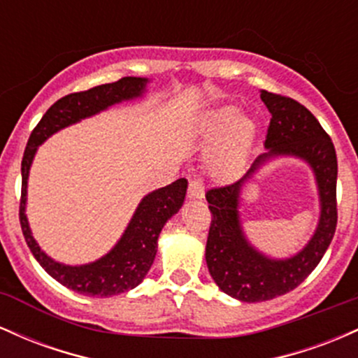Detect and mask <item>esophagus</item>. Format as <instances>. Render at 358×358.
Returning <instances> with one entry per match:
<instances>
[{"label": "esophagus", "mask_w": 358, "mask_h": 358, "mask_svg": "<svg viewBox=\"0 0 358 358\" xmlns=\"http://www.w3.org/2000/svg\"><path fill=\"white\" fill-rule=\"evenodd\" d=\"M205 185L202 180L195 178L188 183V199H203Z\"/></svg>", "instance_id": "1"}]
</instances>
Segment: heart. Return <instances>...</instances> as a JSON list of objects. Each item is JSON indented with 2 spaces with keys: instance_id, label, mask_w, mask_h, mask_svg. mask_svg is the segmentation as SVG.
Masks as SVG:
<instances>
[{
  "instance_id": "b5f03b06",
  "label": "heart",
  "mask_w": 358,
  "mask_h": 358,
  "mask_svg": "<svg viewBox=\"0 0 358 358\" xmlns=\"http://www.w3.org/2000/svg\"><path fill=\"white\" fill-rule=\"evenodd\" d=\"M239 109L222 106L210 110L202 122L205 138H219L208 151V166L220 178H232L244 166L254 138V122L237 117Z\"/></svg>"
}]
</instances>
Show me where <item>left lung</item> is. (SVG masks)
Returning <instances> with one entry per match:
<instances>
[{"mask_svg":"<svg viewBox=\"0 0 358 358\" xmlns=\"http://www.w3.org/2000/svg\"><path fill=\"white\" fill-rule=\"evenodd\" d=\"M261 99L271 113L264 143L268 151L257 156L239 182L210 188L205 193L212 213L205 249L208 271L225 294L245 303L268 301L301 285L327 252L338 219V165L331 138L318 119L298 101L268 90H261ZM281 154L298 155L314 168L322 212L319 227L303 251L289 259H271L254 250L245 239L236 208L241 185L259 166Z\"/></svg>","mask_w":358,"mask_h":358,"instance_id":"left-lung-1","label":"left lung"}]
</instances>
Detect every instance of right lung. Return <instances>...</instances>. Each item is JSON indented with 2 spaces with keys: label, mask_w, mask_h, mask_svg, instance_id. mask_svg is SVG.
<instances>
[{
  "label": "right lung",
  "mask_w": 358,
  "mask_h": 358,
  "mask_svg": "<svg viewBox=\"0 0 358 358\" xmlns=\"http://www.w3.org/2000/svg\"><path fill=\"white\" fill-rule=\"evenodd\" d=\"M146 82L148 79L141 77H122L113 84H102L62 97L43 114L38 124L31 131L28 145L24 148L22 159V200H20V224H22L24 241L40 266L53 279L84 296H114L133 289L145 279L155 261L159 232L166 220L182 208L188 182L180 178L171 185L148 193L138 205L121 239L104 257L84 266H65L48 257L31 236L30 225L24 215L28 173L36 148L45 139L50 138L62 127L94 116L108 109L109 106L136 99L145 92Z\"/></svg>",
  "instance_id": "add662e5"
}]
</instances>
